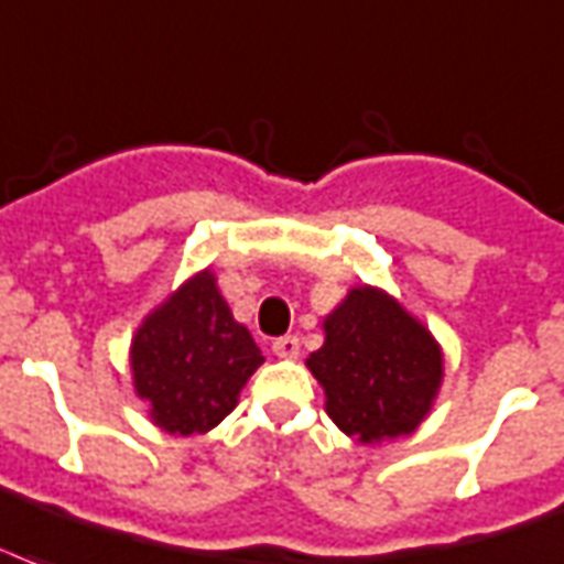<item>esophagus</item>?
Returning <instances> with one entry per match:
<instances>
[{
    "label": "esophagus",
    "mask_w": 564,
    "mask_h": 564,
    "mask_svg": "<svg viewBox=\"0 0 564 564\" xmlns=\"http://www.w3.org/2000/svg\"><path fill=\"white\" fill-rule=\"evenodd\" d=\"M272 351L278 358L283 360H292L301 355V346H299V337H278L272 343Z\"/></svg>",
    "instance_id": "34e87169"
}]
</instances>
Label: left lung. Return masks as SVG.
I'll return each instance as SVG.
<instances>
[{
    "instance_id": "1",
    "label": "left lung",
    "mask_w": 564,
    "mask_h": 564,
    "mask_svg": "<svg viewBox=\"0 0 564 564\" xmlns=\"http://www.w3.org/2000/svg\"><path fill=\"white\" fill-rule=\"evenodd\" d=\"M325 343L307 369L325 411L358 444L397 441L420 429L444 381V349L423 322L378 286H351L322 322Z\"/></svg>"
}]
</instances>
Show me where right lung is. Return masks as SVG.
Masks as SVG:
<instances>
[{
    "instance_id": "obj_1",
    "label": "right lung",
    "mask_w": 564,
    "mask_h": 564,
    "mask_svg": "<svg viewBox=\"0 0 564 564\" xmlns=\"http://www.w3.org/2000/svg\"><path fill=\"white\" fill-rule=\"evenodd\" d=\"M263 360L209 269L153 307L129 346L135 397L148 402L153 425L183 437L221 423Z\"/></svg>"
}]
</instances>
